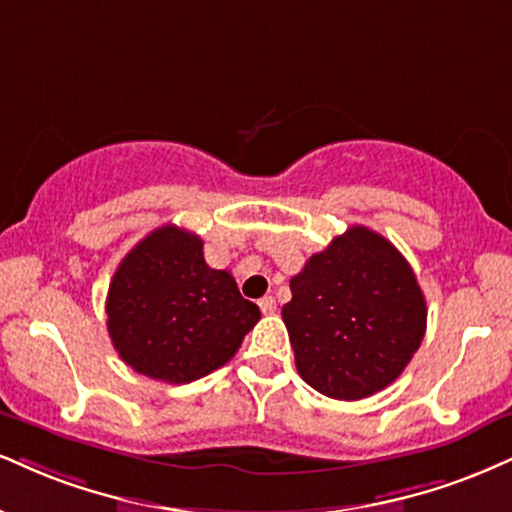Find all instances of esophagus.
Segmentation results:
<instances>
[{
	"label": "esophagus",
	"instance_id": "34e87169",
	"mask_svg": "<svg viewBox=\"0 0 512 512\" xmlns=\"http://www.w3.org/2000/svg\"><path fill=\"white\" fill-rule=\"evenodd\" d=\"M260 310L264 312V315H274V312H276V300L272 298V295H264V298L260 300Z\"/></svg>",
	"mask_w": 512,
	"mask_h": 512
}]
</instances>
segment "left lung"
<instances>
[{"instance_id":"obj_1","label":"left lung","mask_w":512,"mask_h":512,"mask_svg":"<svg viewBox=\"0 0 512 512\" xmlns=\"http://www.w3.org/2000/svg\"><path fill=\"white\" fill-rule=\"evenodd\" d=\"M281 315L295 367L312 389L360 400L393 384L420 348L427 303L415 272L384 236L350 226L291 279Z\"/></svg>"}]
</instances>
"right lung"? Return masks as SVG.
<instances>
[{
    "label": "right lung",
    "mask_w": 512,
    "mask_h": 512,
    "mask_svg": "<svg viewBox=\"0 0 512 512\" xmlns=\"http://www.w3.org/2000/svg\"><path fill=\"white\" fill-rule=\"evenodd\" d=\"M260 307L236 279L212 269L202 240L174 224L140 240L116 267L107 295V331L121 360L145 377L190 384L224 367Z\"/></svg>",
    "instance_id": "add662e5"
}]
</instances>
